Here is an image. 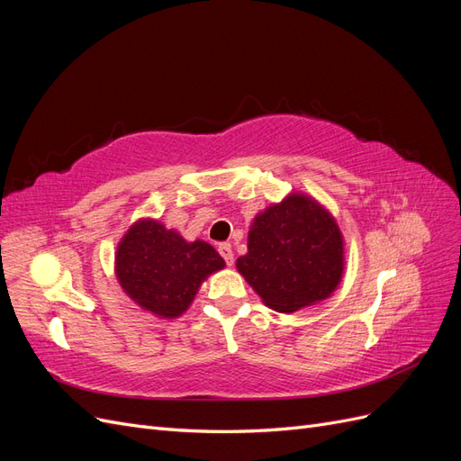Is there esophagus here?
Returning a JSON list of instances; mask_svg holds the SVG:
<instances>
[{
  "mask_svg": "<svg viewBox=\"0 0 461 461\" xmlns=\"http://www.w3.org/2000/svg\"><path fill=\"white\" fill-rule=\"evenodd\" d=\"M219 254L222 256V259L227 261V265H232L234 261V254H232V246L230 244H219Z\"/></svg>",
  "mask_w": 461,
  "mask_h": 461,
  "instance_id": "1",
  "label": "esophagus"
}]
</instances>
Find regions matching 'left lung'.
<instances>
[{
	"label": "left lung",
	"instance_id": "left-lung-1",
	"mask_svg": "<svg viewBox=\"0 0 461 461\" xmlns=\"http://www.w3.org/2000/svg\"><path fill=\"white\" fill-rule=\"evenodd\" d=\"M236 269L275 312L292 313L323 302L344 273L337 219L308 194L292 192L256 215L248 254L236 259Z\"/></svg>",
	"mask_w": 461,
	"mask_h": 461
}]
</instances>
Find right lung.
<instances>
[{
    "instance_id": "1",
    "label": "right lung",
    "mask_w": 461,
    "mask_h": 461,
    "mask_svg": "<svg viewBox=\"0 0 461 461\" xmlns=\"http://www.w3.org/2000/svg\"><path fill=\"white\" fill-rule=\"evenodd\" d=\"M225 267L217 249L188 242L158 219H138L115 252V275L136 305L161 319L183 315L209 275Z\"/></svg>"
}]
</instances>
